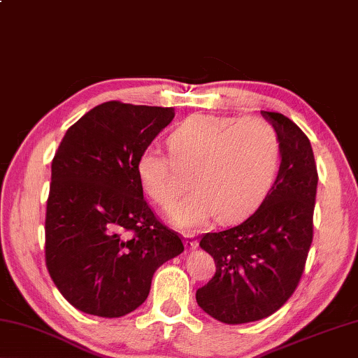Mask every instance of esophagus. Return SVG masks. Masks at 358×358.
Returning a JSON list of instances; mask_svg holds the SVG:
<instances>
[{
    "mask_svg": "<svg viewBox=\"0 0 358 358\" xmlns=\"http://www.w3.org/2000/svg\"><path fill=\"white\" fill-rule=\"evenodd\" d=\"M185 245L186 248H189V250H194V248H197V239H194V236H185Z\"/></svg>",
    "mask_w": 358,
    "mask_h": 358,
    "instance_id": "34e87169",
    "label": "esophagus"
}]
</instances>
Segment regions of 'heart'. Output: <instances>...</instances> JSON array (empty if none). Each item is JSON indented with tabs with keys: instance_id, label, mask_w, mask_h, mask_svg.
Returning <instances> with one entry per match:
<instances>
[{
	"instance_id": "obj_1",
	"label": "heart",
	"mask_w": 358,
	"mask_h": 358,
	"mask_svg": "<svg viewBox=\"0 0 358 358\" xmlns=\"http://www.w3.org/2000/svg\"><path fill=\"white\" fill-rule=\"evenodd\" d=\"M167 143L172 159L156 146L140 152L137 177L152 202L170 208L181 191L177 167L189 172L192 191L169 215L185 229L245 218L268 197L282 162L279 130L261 117L192 115Z\"/></svg>"
}]
</instances>
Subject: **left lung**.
<instances>
[{
    "mask_svg": "<svg viewBox=\"0 0 358 358\" xmlns=\"http://www.w3.org/2000/svg\"><path fill=\"white\" fill-rule=\"evenodd\" d=\"M261 115L282 140L275 183L243 223L207 232L199 242L217 272L196 292L197 304L228 325L257 322L279 310L296 290L312 243L319 175L310 141L280 113Z\"/></svg>",
    "mask_w": 358,
    "mask_h": 358,
    "instance_id": "left-lung-1",
    "label": "left lung"
}]
</instances>
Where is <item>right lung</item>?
<instances>
[{
  "label": "right lung",
  "mask_w": 358,
  "mask_h": 358,
  "mask_svg": "<svg viewBox=\"0 0 358 358\" xmlns=\"http://www.w3.org/2000/svg\"><path fill=\"white\" fill-rule=\"evenodd\" d=\"M173 108L106 101L66 130L52 161L46 266L76 309L115 319L148 298L156 269L185 250L156 218L137 177L140 152Z\"/></svg>",
  "instance_id": "obj_1"
}]
</instances>
